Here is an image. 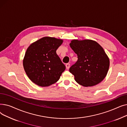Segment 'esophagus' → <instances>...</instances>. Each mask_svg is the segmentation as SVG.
<instances>
[{
    "mask_svg": "<svg viewBox=\"0 0 127 127\" xmlns=\"http://www.w3.org/2000/svg\"><path fill=\"white\" fill-rule=\"evenodd\" d=\"M66 69H68L69 68V67H70V64H69V63H67V64H66Z\"/></svg>",
    "mask_w": 127,
    "mask_h": 127,
    "instance_id": "34e87169",
    "label": "esophagus"
}]
</instances>
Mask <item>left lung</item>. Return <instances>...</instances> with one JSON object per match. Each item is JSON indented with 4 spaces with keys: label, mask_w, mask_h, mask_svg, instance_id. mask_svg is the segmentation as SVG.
<instances>
[{
    "label": "left lung",
    "mask_w": 127,
    "mask_h": 127,
    "mask_svg": "<svg viewBox=\"0 0 127 127\" xmlns=\"http://www.w3.org/2000/svg\"><path fill=\"white\" fill-rule=\"evenodd\" d=\"M69 46L78 56L77 62L69 68L75 81L85 87L101 82L110 66L109 58L102 47L91 39H72Z\"/></svg>",
    "instance_id": "1"
}]
</instances>
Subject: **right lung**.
I'll use <instances>...</instances> for the list:
<instances>
[{
  "mask_svg": "<svg viewBox=\"0 0 127 127\" xmlns=\"http://www.w3.org/2000/svg\"><path fill=\"white\" fill-rule=\"evenodd\" d=\"M63 42L62 39L46 36L28 47L23 60V66L33 83L46 87L59 80L66 68L56 53Z\"/></svg>",
  "mask_w": 127,
  "mask_h": 127,
  "instance_id": "obj_1",
  "label": "right lung"
}]
</instances>
